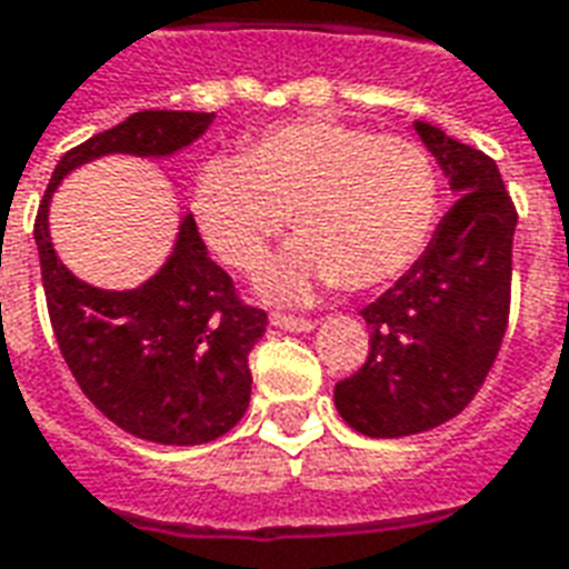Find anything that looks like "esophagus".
I'll return each instance as SVG.
<instances>
[{"mask_svg":"<svg viewBox=\"0 0 569 569\" xmlns=\"http://www.w3.org/2000/svg\"><path fill=\"white\" fill-rule=\"evenodd\" d=\"M271 326L286 329V332H310V329H317V320H308V317H289V313H271Z\"/></svg>","mask_w":569,"mask_h":569,"instance_id":"34e87169","label":"esophagus"}]
</instances>
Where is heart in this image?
I'll list each match as a JSON object with an SVG mask.
<instances>
[{"mask_svg": "<svg viewBox=\"0 0 569 569\" xmlns=\"http://www.w3.org/2000/svg\"><path fill=\"white\" fill-rule=\"evenodd\" d=\"M436 194L420 142L317 116L261 130L237 161L203 163L191 212L212 252L243 273L292 212L301 231L259 286L273 301H305L335 280L375 289L402 277L427 249Z\"/></svg>", "mask_w": 569, "mask_h": 569, "instance_id": "1", "label": "heart"}]
</instances>
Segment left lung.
Masks as SVG:
<instances>
[{
	"mask_svg": "<svg viewBox=\"0 0 569 569\" xmlns=\"http://www.w3.org/2000/svg\"><path fill=\"white\" fill-rule=\"evenodd\" d=\"M448 176L453 207L396 286L362 308L366 366L335 383V406L371 439H399L457 418L500 353L518 212L485 151L415 121Z\"/></svg>",
	"mask_w": 569,
	"mask_h": 569,
	"instance_id": "obj_1",
	"label": "left lung"
}]
</instances>
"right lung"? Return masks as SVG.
<instances>
[{
  "label": "right lung",
  "mask_w": 569,
  "mask_h": 569,
  "mask_svg": "<svg viewBox=\"0 0 569 569\" xmlns=\"http://www.w3.org/2000/svg\"><path fill=\"white\" fill-rule=\"evenodd\" d=\"M212 112H133L112 130L69 149L36 216L48 313L81 393L130 436L158 445H203L247 415L249 350L268 313L243 305L231 277L207 256L188 212L161 271L137 289L84 283L57 259L48 203L63 176L103 154L167 158L212 124Z\"/></svg>",
  "instance_id": "obj_1"
}]
</instances>
